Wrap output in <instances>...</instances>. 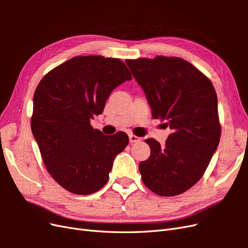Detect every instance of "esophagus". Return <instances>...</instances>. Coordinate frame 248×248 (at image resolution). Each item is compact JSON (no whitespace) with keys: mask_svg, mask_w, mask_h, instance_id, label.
Returning a JSON list of instances; mask_svg holds the SVG:
<instances>
[{"mask_svg":"<svg viewBox=\"0 0 248 248\" xmlns=\"http://www.w3.org/2000/svg\"><path fill=\"white\" fill-rule=\"evenodd\" d=\"M129 140H130L131 144H133V142L140 141V138H139V137H137V136H134V134L130 133V134H129Z\"/></svg>","mask_w":248,"mask_h":248,"instance_id":"34e87169","label":"esophagus"}]
</instances>
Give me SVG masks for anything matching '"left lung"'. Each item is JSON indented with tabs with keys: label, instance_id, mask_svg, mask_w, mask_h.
I'll return each instance as SVG.
<instances>
[{
	"label": "left lung",
	"instance_id": "8db88e82",
	"mask_svg": "<svg viewBox=\"0 0 248 248\" xmlns=\"http://www.w3.org/2000/svg\"><path fill=\"white\" fill-rule=\"evenodd\" d=\"M132 76L144 90L152 116L167 120L171 134L151 149L139 166L148 188L161 197L188 190L204 175L219 144L221 126L215 89L204 73L177 57L126 60Z\"/></svg>",
	"mask_w": 248,
	"mask_h": 248
}]
</instances>
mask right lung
<instances>
[{"mask_svg": "<svg viewBox=\"0 0 248 248\" xmlns=\"http://www.w3.org/2000/svg\"><path fill=\"white\" fill-rule=\"evenodd\" d=\"M131 73L123 61L74 57L42 78L33 99L31 128L44 166L63 188L79 196L107 184L115 157L128 145L125 132L106 136L90 120Z\"/></svg>", "mask_w": 248, "mask_h": 248, "instance_id": "right-lung-1", "label": "right lung"}]
</instances>
